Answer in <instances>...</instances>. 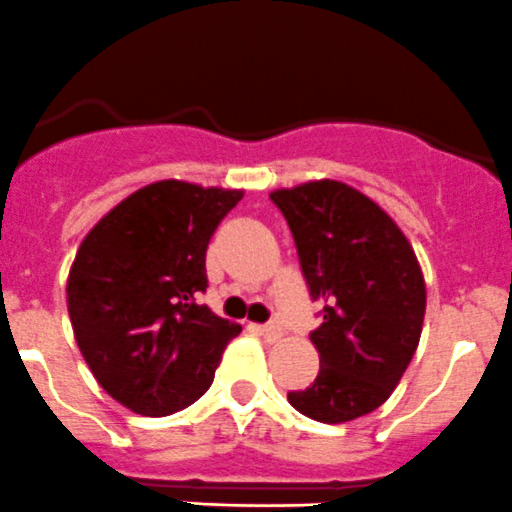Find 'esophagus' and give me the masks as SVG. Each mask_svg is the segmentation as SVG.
<instances>
[{
  "mask_svg": "<svg viewBox=\"0 0 512 512\" xmlns=\"http://www.w3.org/2000/svg\"><path fill=\"white\" fill-rule=\"evenodd\" d=\"M251 329L256 334H261L266 342H279L281 339V326L276 324H251Z\"/></svg>",
  "mask_w": 512,
  "mask_h": 512,
  "instance_id": "esophagus-1",
  "label": "esophagus"
}]
</instances>
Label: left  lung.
<instances>
[{
  "label": "left lung",
  "mask_w": 512,
  "mask_h": 512,
  "mask_svg": "<svg viewBox=\"0 0 512 512\" xmlns=\"http://www.w3.org/2000/svg\"><path fill=\"white\" fill-rule=\"evenodd\" d=\"M299 253L321 324L309 339L321 369L289 392L294 410L339 425L377 410L420 344L425 279L405 233L374 201L339 180L271 193Z\"/></svg>",
  "instance_id": "8db88e82"
}]
</instances>
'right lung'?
<instances>
[{
    "instance_id": "add662e5",
    "label": "right lung",
    "mask_w": 512,
    "mask_h": 512,
    "mask_svg": "<svg viewBox=\"0 0 512 512\" xmlns=\"http://www.w3.org/2000/svg\"><path fill=\"white\" fill-rule=\"evenodd\" d=\"M241 196L160 180L115 206L77 251L67 279L77 347L100 387L138 415L193 405L241 334L198 304L208 243Z\"/></svg>"
}]
</instances>
